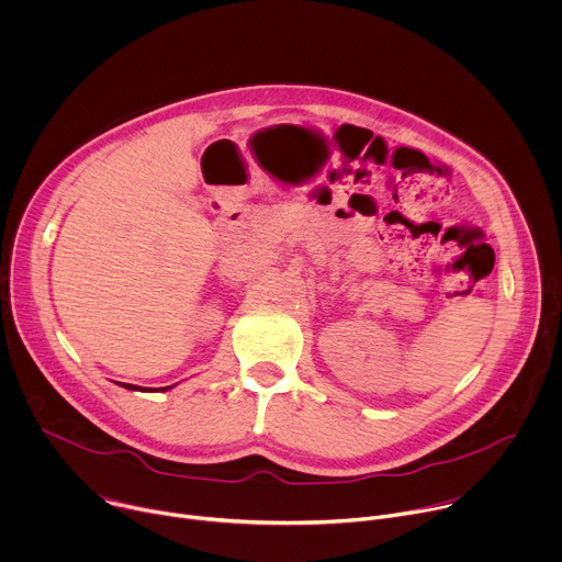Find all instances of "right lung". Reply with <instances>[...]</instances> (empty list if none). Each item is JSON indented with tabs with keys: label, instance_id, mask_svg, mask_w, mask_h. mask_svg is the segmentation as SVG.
<instances>
[{
	"label": "right lung",
	"instance_id": "add662e5",
	"mask_svg": "<svg viewBox=\"0 0 562 562\" xmlns=\"http://www.w3.org/2000/svg\"><path fill=\"white\" fill-rule=\"evenodd\" d=\"M122 386H124V389H133V391H137V386H135V384H124V382H122ZM167 389H171V386H165L162 391H167ZM139 391H142V389H139ZM144 391H146V389H144Z\"/></svg>",
	"mask_w": 562,
	"mask_h": 562
}]
</instances>
